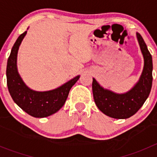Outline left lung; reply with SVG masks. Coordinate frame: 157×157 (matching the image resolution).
<instances>
[{"mask_svg":"<svg viewBox=\"0 0 157 157\" xmlns=\"http://www.w3.org/2000/svg\"><path fill=\"white\" fill-rule=\"evenodd\" d=\"M140 51L144 57V68L138 81L129 91L116 93L100 86L93 78V93L98 109L106 115L117 119H125L134 115L147 100L150 95L153 81L152 56L140 33H136Z\"/></svg>","mask_w":157,"mask_h":157,"instance_id":"left-lung-1","label":"left lung"}]
</instances>
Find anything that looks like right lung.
Wrapping results in <instances>:
<instances>
[{
	"label": "right lung",
	"instance_id": "add662e5",
	"mask_svg": "<svg viewBox=\"0 0 157 157\" xmlns=\"http://www.w3.org/2000/svg\"><path fill=\"white\" fill-rule=\"evenodd\" d=\"M27 31L19 36L11 49L6 71L7 87L13 100L24 112L35 118H45L55 114L64 105L70 90L79 80L80 75L48 91H36L28 87L17 70L19 47Z\"/></svg>",
	"mask_w": 157,
	"mask_h": 157
}]
</instances>
